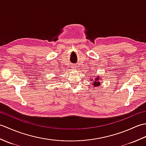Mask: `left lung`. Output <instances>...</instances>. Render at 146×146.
I'll return each instance as SVG.
<instances>
[{"label": "left lung", "mask_w": 146, "mask_h": 146, "mask_svg": "<svg viewBox=\"0 0 146 146\" xmlns=\"http://www.w3.org/2000/svg\"><path fill=\"white\" fill-rule=\"evenodd\" d=\"M101 79V77L99 76H97V77L95 76V79H91L90 80H91V81H92L93 83L92 85H94V86H95V87H97V86H99L100 85L101 83L100 82V80Z\"/></svg>", "instance_id": "left-lung-1"}]
</instances>
